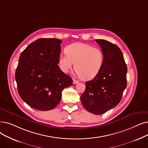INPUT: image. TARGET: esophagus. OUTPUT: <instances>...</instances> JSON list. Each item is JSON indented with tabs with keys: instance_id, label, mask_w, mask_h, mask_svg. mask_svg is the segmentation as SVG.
Masks as SVG:
<instances>
[{
	"instance_id": "esophagus-1",
	"label": "esophagus",
	"mask_w": 148,
	"mask_h": 148,
	"mask_svg": "<svg viewBox=\"0 0 148 148\" xmlns=\"http://www.w3.org/2000/svg\"><path fill=\"white\" fill-rule=\"evenodd\" d=\"M79 83V81H77V80H75V79H73V84H77V83Z\"/></svg>"
}]
</instances>
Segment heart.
Returning <instances> with one entry per match:
<instances>
[{"mask_svg": "<svg viewBox=\"0 0 148 148\" xmlns=\"http://www.w3.org/2000/svg\"><path fill=\"white\" fill-rule=\"evenodd\" d=\"M66 54H60L59 63L63 73H68L75 63V70L83 80H90L97 75L103 62L100 49L89 44L74 43L66 48Z\"/></svg>", "mask_w": 148, "mask_h": 148, "instance_id": "b5f03b06", "label": "heart"}]
</instances>
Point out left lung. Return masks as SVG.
<instances>
[{
    "mask_svg": "<svg viewBox=\"0 0 148 148\" xmlns=\"http://www.w3.org/2000/svg\"><path fill=\"white\" fill-rule=\"evenodd\" d=\"M96 42L101 49L103 62L97 75L86 82L80 100L88 111L100 115L120 103L127 86V66L116 45L103 39H96Z\"/></svg>",
    "mask_w": 148,
    "mask_h": 148,
    "instance_id": "obj_1",
    "label": "left lung"
}]
</instances>
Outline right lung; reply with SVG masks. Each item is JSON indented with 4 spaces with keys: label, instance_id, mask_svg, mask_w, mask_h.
Here are the masks:
<instances>
[{
    "label": "right lung",
    "instance_id": "add662e5",
    "mask_svg": "<svg viewBox=\"0 0 148 148\" xmlns=\"http://www.w3.org/2000/svg\"><path fill=\"white\" fill-rule=\"evenodd\" d=\"M62 40L39 38L21 53L15 78L18 93L31 108L49 111L59 104L63 90L73 85V79L58 63Z\"/></svg>",
    "mask_w": 148,
    "mask_h": 148
}]
</instances>
